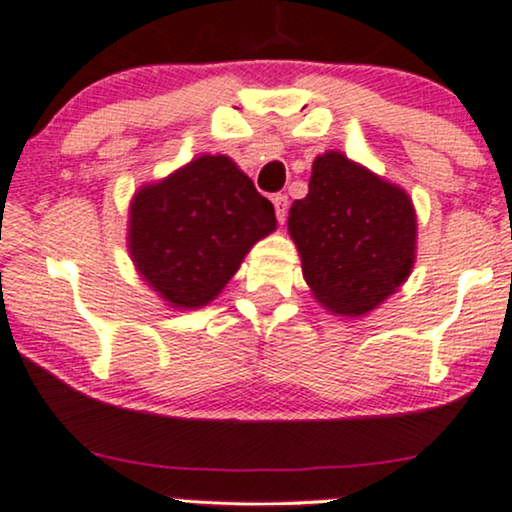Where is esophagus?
<instances>
[{"label":"esophagus","instance_id":"obj_1","mask_svg":"<svg viewBox=\"0 0 512 512\" xmlns=\"http://www.w3.org/2000/svg\"><path fill=\"white\" fill-rule=\"evenodd\" d=\"M271 203H274L278 224L286 222V217H288V196H283V193H276V196L271 198Z\"/></svg>","mask_w":512,"mask_h":512}]
</instances>
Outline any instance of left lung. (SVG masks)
Masks as SVG:
<instances>
[{
    "mask_svg": "<svg viewBox=\"0 0 512 512\" xmlns=\"http://www.w3.org/2000/svg\"><path fill=\"white\" fill-rule=\"evenodd\" d=\"M288 234L314 300L347 319L378 309L416 264L409 193L340 151L316 155L309 193L290 208Z\"/></svg>",
    "mask_w": 512,
    "mask_h": 512,
    "instance_id": "left-lung-1",
    "label": "left lung"
}]
</instances>
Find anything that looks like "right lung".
<instances>
[{
    "label": "right lung",
    "instance_id": "obj_1",
    "mask_svg": "<svg viewBox=\"0 0 512 512\" xmlns=\"http://www.w3.org/2000/svg\"><path fill=\"white\" fill-rule=\"evenodd\" d=\"M276 231L274 205L229 155H198L129 203L127 248L141 281L172 309L222 293L252 245Z\"/></svg>",
    "mask_w": 512,
    "mask_h": 512
}]
</instances>
